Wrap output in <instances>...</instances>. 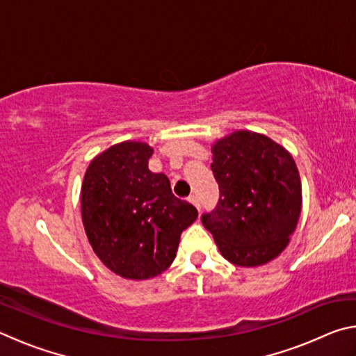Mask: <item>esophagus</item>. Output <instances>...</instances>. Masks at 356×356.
<instances>
[{"mask_svg":"<svg viewBox=\"0 0 356 356\" xmlns=\"http://www.w3.org/2000/svg\"><path fill=\"white\" fill-rule=\"evenodd\" d=\"M188 201H190L191 204H195V206L197 207V210H201V202H200V197H197L196 195H191V196L188 197Z\"/></svg>","mask_w":356,"mask_h":356,"instance_id":"esophagus-1","label":"esophagus"}]
</instances>
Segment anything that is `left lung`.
<instances>
[{
  "label": "left lung",
  "mask_w": 356,
  "mask_h": 356,
  "mask_svg": "<svg viewBox=\"0 0 356 356\" xmlns=\"http://www.w3.org/2000/svg\"><path fill=\"white\" fill-rule=\"evenodd\" d=\"M220 200L201 221L229 262L267 264L286 248L301 212V182L287 150L265 135L236 131L212 147Z\"/></svg>",
  "instance_id": "8db88e82"
}]
</instances>
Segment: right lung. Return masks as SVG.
<instances>
[{
    "label": "right lung",
    "mask_w": 356,
    "mask_h": 356,
    "mask_svg": "<svg viewBox=\"0 0 356 356\" xmlns=\"http://www.w3.org/2000/svg\"><path fill=\"white\" fill-rule=\"evenodd\" d=\"M152 147L125 141L95 156L84 174L81 216L92 250L122 278L160 275L176 257L180 234L197 218L172 195L165 174L149 171Z\"/></svg>",
    "instance_id": "1"
}]
</instances>
